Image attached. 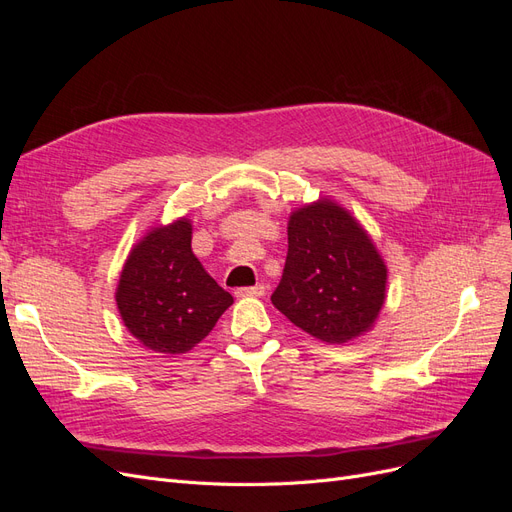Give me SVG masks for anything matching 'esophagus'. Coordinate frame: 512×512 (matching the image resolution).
I'll list each match as a JSON object with an SVG mask.
<instances>
[{
	"label": "esophagus",
	"mask_w": 512,
	"mask_h": 512,
	"mask_svg": "<svg viewBox=\"0 0 512 512\" xmlns=\"http://www.w3.org/2000/svg\"><path fill=\"white\" fill-rule=\"evenodd\" d=\"M235 294L237 297H262V294H265V286L262 284H256V286H252V288H237L235 290Z\"/></svg>",
	"instance_id": "34e87169"
}]
</instances>
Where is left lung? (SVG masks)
<instances>
[{
	"mask_svg": "<svg viewBox=\"0 0 512 512\" xmlns=\"http://www.w3.org/2000/svg\"><path fill=\"white\" fill-rule=\"evenodd\" d=\"M389 269L354 215L331 198L294 209L273 305L312 337L346 344L374 327Z\"/></svg>",
	"mask_w": 512,
	"mask_h": 512,
	"instance_id": "left-lung-1",
	"label": "left lung"
}]
</instances>
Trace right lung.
Here are the masks:
<instances>
[{"label":"right lung","instance_id":"1","mask_svg":"<svg viewBox=\"0 0 512 512\" xmlns=\"http://www.w3.org/2000/svg\"><path fill=\"white\" fill-rule=\"evenodd\" d=\"M115 301L126 329L162 354L190 352L232 305L230 294L194 256L188 218L151 228L132 247Z\"/></svg>","mask_w":512,"mask_h":512}]
</instances>
